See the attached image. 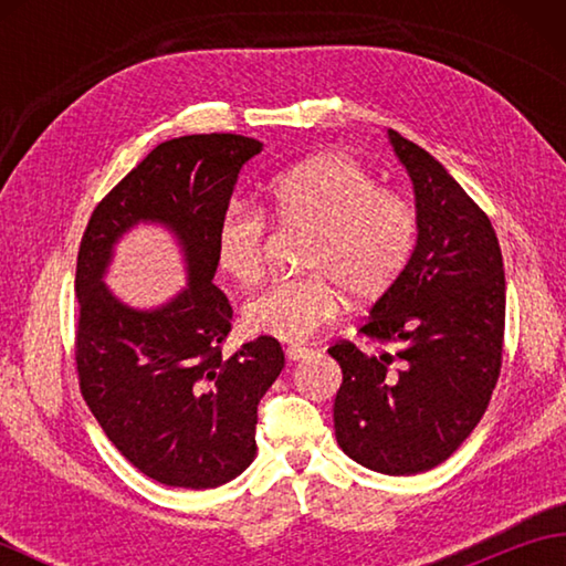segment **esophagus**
Instances as JSON below:
<instances>
[{
	"mask_svg": "<svg viewBox=\"0 0 566 566\" xmlns=\"http://www.w3.org/2000/svg\"><path fill=\"white\" fill-rule=\"evenodd\" d=\"M311 350L304 345H290L286 347V359H292V363H298V359H304Z\"/></svg>",
	"mask_w": 566,
	"mask_h": 566,
	"instance_id": "1",
	"label": "esophagus"
}]
</instances>
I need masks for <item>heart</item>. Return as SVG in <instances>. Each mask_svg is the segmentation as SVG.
I'll return each instance as SVG.
<instances>
[{"label": "heart", "mask_w": 566, "mask_h": 566, "mask_svg": "<svg viewBox=\"0 0 566 566\" xmlns=\"http://www.w3.org/2000/svg\"><path fill=\"white\" fill-rule=\"evenodd\" d=\"M264 213L282 226H304L298 252L304 274L280 276L243 308L248 331L276 340H306L338 314L343 292L367 302L389 292L416 243V211L379 187L367 165L340 150L318 153L272 175L262 187ZM268 221L231 201L213 231L219 270L252 284L264 268Z\"/></svg>", "instance_id": "b5f03b06"}]
</instances>
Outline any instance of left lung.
<instances>
[{
  "label": "left lung",
  "instance_id": "left-lung-1",
  "mask_svg": "<svg viewBox=\"0 0 566 566\" xmlns=\"http://www.w3.org/2000/svg\"><path fill=\"white\" fill-rule=\"evenodd\" d=\"M416 195V248L359 333L396 353L328 347L343 369L335 438L371 472H428L482 420L499 381L506 276L489 216L416 143L387 130Z\"/></svg>",
  "mask_w": 566,
  "mask_h": 566
}]
</instances>
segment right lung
<instances>
[{"instance_id":"1","label":"right lung","mask_w":566,"mask_h":566,"mask_svg":"<svg viewBox=\"0 0 566 566\" xmlns=\"http://www.w3.org/2000/svg\"><path fill=\"white\" fill-rule=\"evenodd\" d=\"M260 150L235 134L160 143L97 203L80 243L82 396L116 450L165 486L213 489L245 472L258 403L284 367L270 335L223 357L233 308L211 282L216 223ZM138 222L165 224L186 258L188 286L155 310L124 305L103 282L115 243Z\"/></svg>"}]
</instances>
